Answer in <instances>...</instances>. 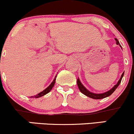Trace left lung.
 Listing matches in <instances>:
<instances>
[{
    "label": "left lung",
    "mask_w": 134,
    "mask_h": 134,
    "mask_svg": "<svg viewBox=\"0 0 134 134\" xmlns=\"http://www.w3.org/2000/svg\"><path fill=\"white\" fill-rule=\"evenodd\" d=\"M115 40H116V44H119V45L121 47L119 41H118V40L117 39H116V38H115ZM124 75V72H123V74H121L120 79L119 81H118L117 84H116L115 86H114V87H113L112 89H111V90H110V91H108L106 92V93H102V94H94V93H91L90 91H89L87 90V89H86V87H84L82 84H81V81H80V80L79 79H77V86H78V87H79L80 91H81L82 94H84V95H86V96L90 97V98H93V99H103V98H107V97L110 96V95H111V94L115 91V90H116V89L118 87V86H119V84H120L121 79H122Z\"/></svg>",
    "instance_id": "obj_1"
}]
</instances>
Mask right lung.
<instances>
[{
  "instance_id": "add662e5",
  "label": "right lung",
  "mask_w": 134,
  "mask_h": 134,
  "mask_svg": "<svg viewBox=\"0 0 134 134\" xmlns=\"http://www.w3.org/2000/svg\"><path fill=\"white\" fill-rule=\"evenodd\" d=\"M56 77H57V76H55V79H54V80H53V82H52V83H51V84H50V86H49L48 87H47V88H46L45 90H43V91H41V93H38V94H36V95H35V96H32V98H33V97H34V98H40V97H41V96H44V95H45L46 94H47V93H48L50 91L52 90V87H53V86H54V84H55V80H56Z\"/></svg>"
}]
</instances>
